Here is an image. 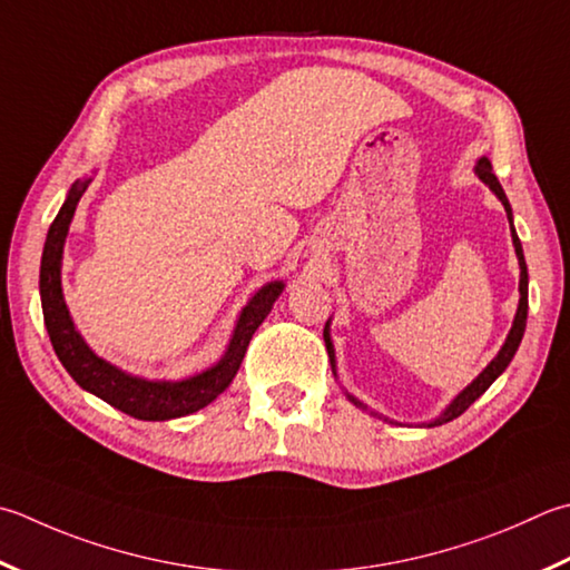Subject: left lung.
Instances as JSON below:
<instances>
[{
  "label": "left lung",
  "mask_w": 570,
  "mask_h": 570,
  "mask_svg": "<svg viewBox=\"0 0 570 570\" xmlns=\"http://www.w3.org/2000/svg\"><path fill=\"white\" fill-rule=\"evenodd\" d=\"M474 173L479 180H482L492 193L499 197V203L504 205L507 209V219H509V227H511V242H514V252H517V259H519V306H517V316H514V323H511V331L509 336L504 341V345H501L499 353L494 355V361L489 363L482 373H479L474 381L466 385L460 395H456L452 403L444 407L438 417L430 420V422H422V428H438V425H444V422H450L454 417H460L462 412L470 407L476 397H482L487 393V387L492 385L497 377L507 371V365L511 363V358H514V353L519 351V343L523 338V331H527V314H529V272H527V259H523V249H521V242H519V234L514 229V212H511V205L509 199L504 195V189H501L497 175L492 170V163H489V158H479L476 165H474ZM323 341H326V351H328V358H331V367H333V375L338 377V371H336V351H333V341H331V318L326 321V328H323ZM345 397L351 400V403L355 407H361L365 412H371V415L375 417H383L377 415V412H373L371 407H367L365 403H361L358 397L351 395L348 390H345ZM387 420V417H383Z\"/></svg>",
  "instance_id": "obj_1"
}]
</instances>
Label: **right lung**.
<instances>
[{
    "instance_id": "1",
    "label": "right lung",
    "mask_w": 570,
    "mask_h": 570,
    "mask_svg": "<svg viewBox=\"0 0 570 570\" xmlns=\"http://www.w3.org/2000/svg\"><path fill=\"white\" fill-rule=\"evenodd\" d=\"M91 185V177L76 180L66 195L59 215L51 222L47 244L41 254V272H39V294L43 323H47L49 338L61 365L66 367L73 381L81 385L86 393L104 400L110 407H116L136 420L160 422L193 415V412L207 407L219 393H225L229 383L237 375L239 365L247 353V345L254 331L262 326V321L269 316L276 298L284 292V282H269L256 292L247 306L242 308L237 326L232 331L227 351L222 358L205 367L203 373H195L183 381H148V377L126 373L122 367L108 363L91 351V345L78 333L76 323L69 314V306L63 301L61 288V262H63V244L69 234L71 219L78 199L83 197L86 187Z\"/></svg>"
}]
</instances>
